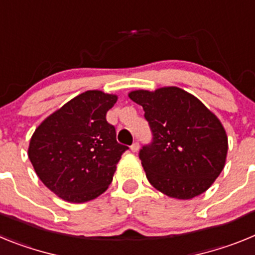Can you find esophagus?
<instances>
[{"label": "esophagus", "mask_w": 255, "mask_h": 255, "mask_svg": "<svg viewBox=\"0 0 255 255\" xmlns=\"http://www.w3.org/2000/svg\"><path fill=\"white\" fill-rule=\"evenodd\" d=\"M130 149H131V152H138L139 149V143L138 141H134V143L130 145Z\"/></svg>", "instance_id": "obj_1"}]
</instances>
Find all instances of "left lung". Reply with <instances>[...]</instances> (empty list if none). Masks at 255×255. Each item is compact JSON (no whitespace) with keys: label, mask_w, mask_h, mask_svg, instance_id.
Listing matches in <instances>:
<instances>
[{"label":"left lung","mask_w":255,"mask_h":255,"mask_svg":"<svg viewBox=\"0 0 255 255\" xmlns=\"http://www.w3.org/2000/svg\"><path fill=\"white\" fill-rule=\"evenodd\" d=\"M143 107L152 141L139 150L148 181L176 199H191L224 170L227 136L217 117L194 96L176 87L134 91Z\"/></svg>","instance_id":"1"}]
</instances>
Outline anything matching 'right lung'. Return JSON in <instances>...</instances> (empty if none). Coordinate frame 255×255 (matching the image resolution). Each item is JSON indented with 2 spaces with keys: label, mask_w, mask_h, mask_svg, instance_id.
Instances as JSON below:
<instances>
[{
  "label": "right lung",
  "mask_w": 255,
  "mask_h": 255,
  "mask_svg": "<svg viewBox=\"0 0 255 255\" xmlns=\"http://www.w3.org/2000/svg\"><path fill=\"white\" fill-rule=\"evenodd\" d=\"M117 97L88 91L35 129L28 155L40 181L67 202L84 203L107 190L121 154L116 129L106 120Z\"/></svg>",
  "instance_id": "1"
}]
</instances>
